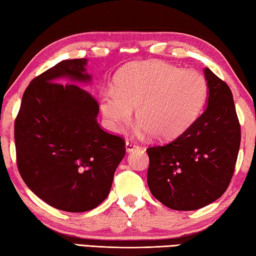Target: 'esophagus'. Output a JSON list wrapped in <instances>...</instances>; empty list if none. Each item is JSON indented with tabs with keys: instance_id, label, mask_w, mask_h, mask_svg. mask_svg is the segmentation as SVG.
Listing matches in <instances>:
<instances>
[{
	"instance_id": "1",
	"label": "esophagus",
	"mask_w": 256,
	"mask_h": 256,
	"mask_svg": "<svg viewBox=\"0 0 256 256\" xmlns=\"http://www.w3.org/2000/svg\"><path fill=\"white\" fill-rule=\"evenodd\" d=\"M138 148V146L136 144H134V142H132V141L126 140V142H125V150H126L128 154L132 152V151L136 150Z\"/></svg>"
}]
</instances>
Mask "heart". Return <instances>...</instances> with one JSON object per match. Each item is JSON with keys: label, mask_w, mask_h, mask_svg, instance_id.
Segmentation results:
<instances>
[{"label": "heart", "mask_w": 256, "mask_h": 256, "mask_svg": "<svg viewBox=\"0 0 256 256\" xmlns=\"http://www.w3.org/2000/svg\"><path fill=\"white\" fill-rule=\"evenodd\" d=\"M115 89L102 94L100 112L107 126L116 131L136 110L138 128L157 140H172L194 122L206 97V84L196 71L172 64L134 63L115 76Z\"/></svg>", "instance_id": "b5f03b06"}]
</instances>
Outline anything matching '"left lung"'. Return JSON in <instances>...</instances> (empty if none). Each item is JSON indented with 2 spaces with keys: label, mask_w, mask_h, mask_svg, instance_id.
<instances>
[{
  "label": "left lung",
  "mask_w": 256,
  "mask_h": 256,
  "mask_svg": "<svg viewBox=\"0 0 256 256\" xmlns=\"http://www.w3.org/2000/svg\"><path fill=\"white\" fill-rule=\"evenodd\" d=\"M203 72V114L176 140L146 150L150 192L172 210H198L218 200L230 183L240 151V126L230 89L210 68Z\"/></svg>",
  "instance_id": "left-lung-1"
}]
</instances>
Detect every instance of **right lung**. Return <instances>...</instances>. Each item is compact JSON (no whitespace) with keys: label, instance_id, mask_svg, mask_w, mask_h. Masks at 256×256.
I'll use <instances>...</instances> for the list:
<instances>
[{"label":"right lung","instance_id":"obj_1","mask_svg":"<svg viewBox=\"0 0 256 256\" xmlns=\"http://www.w3.org/2000/svg\"><path fill=\"white\" fill-rule=\"evenodd\" d=\"M88 60H66L30 82L14 124L16 162L26 185L68 212L105 200L125 154L124 141L102 130L99 106L76 84H89ZM68 80L74 85H62Z\"/></svg>","mask_w":256,"mask_h":256}]
</instances>
